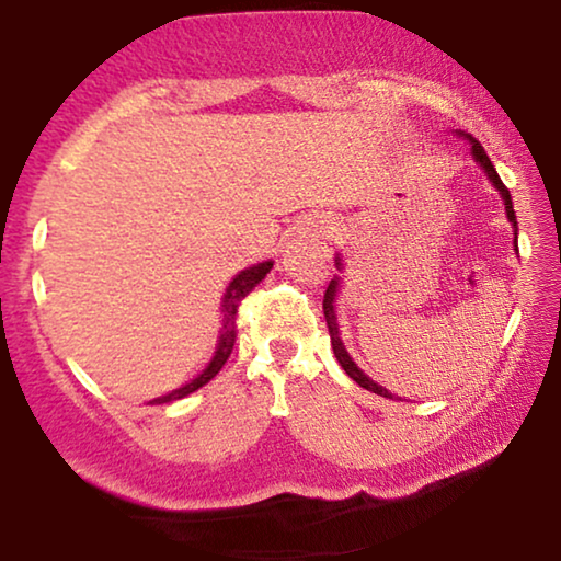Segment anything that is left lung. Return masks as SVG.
Listing matches in <instances>:
<instances>
[{
  "label": "left lung",
  "instance_id": "obj_1",
  "mask_svg": "<svg viewBox=\"0 0 561 561\" xmlns=\"http://www.w3.org/2000/svg\"><path fill=\"white\" fill-rule=\"evenodd\" d=\"M467 139L472 141V156H474V160H478V163L482 165V169H485L488 179H491L495 190H499V192H501V197H504V203H506V216H508V221H512L514 231H517V216H514L512 195H508L506 184L501 182V176H499V173H495L493 163H491V158H488V152L482 150L480 141H478V139H472V137H467ZM337 266H340V261H337ZM337 285H340V279H337V276H334V279L330 282V287H327V293H324V302H321V306H324V319H327V330H330V340H332V351H334V356H337L340 366H343L345 375L351 377L353 382H358V385H362V388H366L369 392H377V396H382V398H392L388 390L379 388L377 382H371V379L366 377L364 371L358 369V366L351 362V356H347V351H345L343 340H340V332H337V317H334V306H332V302H334V295H337Z\"/></svg>",
  "mask_w": 561,
  "mask_h": 561
}]
</instances>
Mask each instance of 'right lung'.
I'll use <instances>...</instances> for the list:
<instances>
[{
    "label": "right lung",
    "instance_id": "right-lung-1",
    "mask_svg": "<svg viewBox=\"0 0 561 561\" xmlns=\"http://www.w3.org/2000/svg\"><path fill=\"white\" fill-rule=\"evenodd\" d=\"M272 266H274L272 261H263V263H259V266L244 268V272H240V274L234 276V282H231V285H229L227 295H224V306H221V311H224V330H221V340H218V351H216L214 362L208 364V369H205L203 375L192 379V382H186L184 388L173 390V392H169V396H163V398H156V401H152V403L179 401V398L190 396V392H195L197 388H203V385H208L210 379H214L218 371H221V366L227 364V358L231 356V347H234V340H237V311H240L242 300L248 298V295L253 293V289L259 287L263 279H266V274L272 272Z\"/></svg>",
    "mask_w": 561,
    "mask_h": 561
}]
</instances>
